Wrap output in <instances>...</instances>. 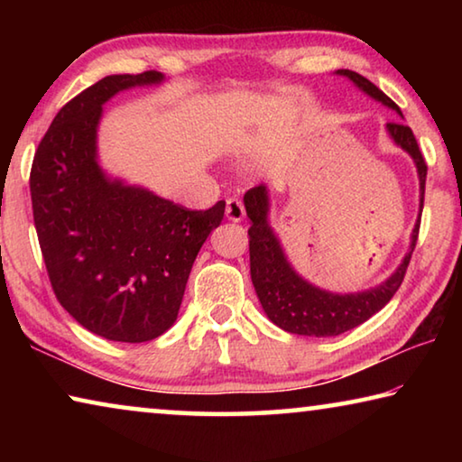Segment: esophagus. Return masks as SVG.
I'll return each instance as SVG.
<instances>
[{
    "mask_svg": "<svg viewBox=\"0 0 462 462\" xmlns=\"http://www.w3.org/2000/svg\"><path fill=\"white\" fill-rule=\"evenodd\" d=\"M226 217H228L230 222H240L242 217H245V206H242V201L238 198H230L226 201Z\"/></svg>",
    "mask_w": 462,
    "mask_h": 462,
    "instance_id": "obj_1",
    "label": "esophagus"
}]
</instances>
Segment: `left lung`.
Here are the masks:
<instances>
[{
  "mask_svg": "<svg viewBox=\"0 0 462 462\" xmlns=\"http://www.w3.org/2000/svg\"><path fill=\"white\" fill-rule=\"evenodd\" d=\"M336 75L346 77L358 89L366 96L381 101L383 106L395 109L402 116V109L395 101H391L377 85H373L363 75L348 69H338ZM403 118V116H402ZM387 132L393 143L408 152L416 162L420 177V216L424 208V189H426V161L420 152L416 136L410 126L402 122H389ZM246 216L250 217L248 228V250H250V279H253L254 291L259 295V301L264 314L273 324L281 330L300 334V336H338L346 330L361 326L371 316L377 314L389 303L391 297L400 289L402 281L408 271L413 248L418 242L420 217L411 230L410 250L405 253L400 267L393 275L383 281L381 285L366 289L356 293H332L326 289L311 285L297 273L291 263L287 261V254L277 234L273 232L269 224V191L264 185L253 187L245 195Z\"/></svg>",
  "mask_w": 462,
  "mask_h": 462,
  "instance_id": "left-lung-1",
  "label": "left lung"
}]
</instances>
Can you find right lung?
I'll return each mask as SVG.
<instances>
[{
	"label": "right lung",
	"mask_w": 462,
	"mask_h": 462,
	"mask_svg": "<svg viewBox=\"0 0 462 462\" xmlns=\"http://www.w3.org/2000/svg\"><path fill=\"white\" fill-rule=\"evenodd\" d=\"M165 75H109L54 116L38 144L30 193L46 271L60 306L114 342H146L175 324L195 256L224 217L112 179L97 162V126L116 93Z\"/></svg>",
	"instance_id": "add662e5"
}]
</instances>
